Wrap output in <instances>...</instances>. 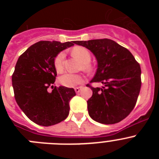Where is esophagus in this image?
I'll return each mask as SVG.
<instances>
[{
	"mask_svg": "<svg viewBox=\"0 0 159 159\" xmlns=\"http://www.w3.org/2000/svg\"><path fill=\"white\" fill-rule=\"evenodd\" d=\"M82 87H77V88H75V92H76V93H79V92H80V90L82 89Z\"/></svg>",
	"mask_w": 159,
	"mask_h": 159,
	"instance_id": "esophagus-1",
	"label": "esophagus"
}]
</instances>
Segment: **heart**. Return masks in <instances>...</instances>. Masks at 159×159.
<instances>
[{"instance_id":"1","label":"heart","mask_w":159,"mask_h":159,"mask_svg":"<svg viewBox=\"0 0 159 159\" xmlns=\"http://www.w3.org/2000/svg\"><path fill=\"white\" fill-rule=\"evenodd\" d=\"M71 52L74 57H77L79 60H80L81 62L84 64V68L87 71H90L92 69V66L89 64L91 61V53L86 48L76 46L74 47L71 50ZM64 60H65V53L64 52L59 53L54 59V66L57 71L60 72L64 70ZM84 80V79L81 75L73 73H65L61 75L60 78V84L67 88H72L78 84H81Z\"/></svg>"}]
</instances>
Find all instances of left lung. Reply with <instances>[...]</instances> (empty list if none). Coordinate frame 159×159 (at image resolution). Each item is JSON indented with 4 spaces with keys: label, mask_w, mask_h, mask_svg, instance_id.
I'll use <instances>...</instances> for the list:
<instances>
[{
    "label": "left lung",
    "mask_w": 159,
    "mask_h": 159,
    "mask_svg": "<svg viewBox=\"0 0 159 159\" xmlns=\"http://www.w3.org/2000/svg\"><path fill=\"white\" fill-rule=\"evenodd\" d=\"M95 55L98 68L91 83H102L93 88L88 100L92 119L102 124L122 121L134 109L141 89V67L128 49L110 39L73 41Z\"/></svg>",
    "instance_id": "8db88e82"
}]
</instances>
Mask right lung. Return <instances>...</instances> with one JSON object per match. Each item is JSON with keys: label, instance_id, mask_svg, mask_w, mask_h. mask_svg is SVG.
Wrapping results in <instances>:
<instances>
[{"label": "right lung", "instance_id": "add662e5", "mask_svg": "<svg viewBox=\"0 0 159 159\" xmlns=\"http://www.w3.org/2000/svg\"><path fill=\"white\" fill-rule=\"evenodd\" d=\"M74 42L39 41L20 55L12 75L14 96L18 106L32 122L49 127L62 122L69 114L73 88L53 87L57 70L54 59ZM52 87V93L47 88Z\"/></svg>", "mask_w": 159, "mask_h": 159}]
</instances>
